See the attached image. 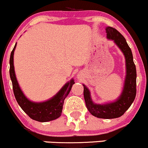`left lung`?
Returning a JSON list of instances; mask_svg holds the SVG:
<instances>
[{"instance_id": "obj_1", "label": "left lung", "mask_w": 148, "mask_h": 148, "mask_svg": "<svg viewBox=\"0 0 148 148\" xmlns=\"http://www.w3.org/2000/svg\"><path fill=\"white\" fill-rule=\"evenodd\" d=\"M107 39L112 40L125 56L126 75L122 93L114 102L96 104L92 101L89 89L84 86V97L86 108L95 117L102 119L120 117L129 109L136 96V67L133 62L132 51L123 36L115 28L107 26L105 28Z\"/></svg>"}]
</instances>
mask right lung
<instances>
[{
    "label": "right lung",
    "mask_w": 148,
    "mask_h": 148,
    "mask_svg": "<svg viewBox=\"0 0 148 148\" xmlns=\"http://www.w3.org/2000/svg\"><path fill=\"white\" fill-rule=\"evenodd\" d=\"M16 44L17 43L15 44L14 48L10 53V77L13 84V93L18 104L22 110L34 120L45 122L59 118L62 115L65 98L69 94L72 85L75 83L74 79H71L70 81L66 83L54 96L48 100L40 102L31 101L23 94L16 77L13 65V55Z\"/></svg>",
    "instance_id": "obj_1"
}]
</instances>
